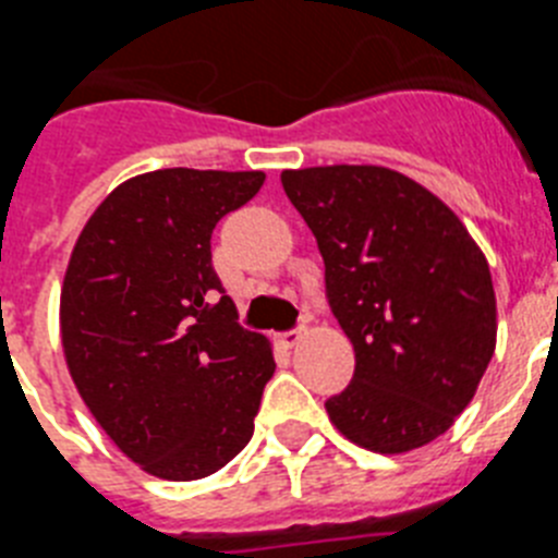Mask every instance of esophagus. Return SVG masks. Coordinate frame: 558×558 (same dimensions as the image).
Here are the masks:
<instances>
[{"mask_svg": "<svg viewBox=\"0 0 558 558\" xmlns=\"http://www.w3.org/2000/svg\"><path fill=\"white\" fill-rule=\"evenodd\" d=\"M302 335H304V327L288 329V332H282V335H279V343H282L284 349H293L295 343H299V340H302Z\"/></svg>", "mask_w": 558, "mask_h": 558, "instance_id": "esophagus-1", "label": "esophagus"}]
</instances>
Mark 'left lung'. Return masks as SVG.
Instances as JSON below:
<instances>
[{
  "instance_id": "8db88e82",
  "label": "left lung",
  "mask_w": 558,
  "mask_h": 558,
  "mask_svg": "<svg viewBox=\"0 0 558 558\" xmlns=\"http://www.w3.org/2000/svg\"><path fill=\"white\" fill-rule=\"evenodd\" d=\"M324 256L327 299L354 347L352 383L327 399L349 441L383 456L447 433L495 354L489 263L456 211L388 167L284 170Z\"/></svg>"
}]
</instances>
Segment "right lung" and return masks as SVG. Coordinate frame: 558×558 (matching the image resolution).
Wrapping results in <instances>:
<instances>
[{
  "label": "right lung",
  "instance_id": "1",
  "mask_svg": "<svg viewBox=\"0 0 558 558\" xmlns=\"http://www.w3.org/2000/svg\"><path fill=\"white\" fill-rule=\"evenodd\" d=\"M265 172L170 167L125 181L83 226L61 290V340L83 402L165 481L218 472L254 436L270 343L236 324L211 231Z\"/></svg>",
  "mask_w": 558,
  "mask_h": 558
}]
</instances>
